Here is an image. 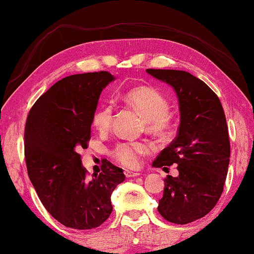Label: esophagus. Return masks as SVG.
<instances>
[{"label":"esophagus","mask_w":254,"mask_h":254,"mask_svg":"<svg viewBox=\"0 0 254 254\" xmlns=\"http://www.w3.org/2000/svg\"><path fill=\"white\" fill-rule=\"evenodd\" d=\"M124 175H126L127 178H132V177L140 176V173L139 172H133V171H128V170H126V171H124Z\"/></svg>","instance_id":"1"}]
</instances>
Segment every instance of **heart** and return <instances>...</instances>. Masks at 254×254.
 Here are the masks:
<instances>
[{
  "instance_id": "1",
  "label": "heart",
  "mask_w": 254,
  "mask_h": 254,
  "mask_svg": "<svg viewBox=\"0 0 254 254\" xmlns=\"http://www.w3.org/2000/svg\"><path fill=\"white\" fill-rule=\"evenodd\" d=\"M121 99L132 106L145 116L146 127L156 134L164 133L172 127L173 117L170 114V103L164 94L149 86H137L121 93ZM114 108L111 103L101 105L92 116V126L100 132L112 127ZM151 151L150 142L145 140H124L117 142L111 150L112 157L128 169L141 164L142 158Z\"/></svg>"
}]
</instances>
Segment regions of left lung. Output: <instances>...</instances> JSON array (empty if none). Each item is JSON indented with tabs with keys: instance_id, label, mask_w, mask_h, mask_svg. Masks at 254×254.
<instances>
[{
	"instance_id": "8db88e82",
	"label": "left lung",
	"mask_w": 254,
	"mask_h": 254,
	"mask_svg": "<svg viewBox=\"0 0 254 254\" xmlns=\"http://www.w3.org/2000/svg\"><path fill=\"white\" fill-rule=\"evenodd\" d=\"M176 90L180 124L177 137L153 162L155 168L178 164L179 176L164 179L157 210L165 220L186 225L213 209L224 191L230 142L224 108L203 81L185 70L146 69Z\"/></svg>"
}]
</instances>
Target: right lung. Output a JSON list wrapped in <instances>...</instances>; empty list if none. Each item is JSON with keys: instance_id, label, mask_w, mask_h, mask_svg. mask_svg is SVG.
Wrapping results in <instances>:
<instances>
[{"instance_id": "obj_1", "label": "right lung", "mask_w": 254, "mask_h": 254, "mask_svg": "<svg viewBox=\"0 0 254 254\" xmlns=\"http://www.w3.org/2000/svg\"><path fill=\"white\" fill-rule=\"evenodd\" d=\"M114 76L108 71L70 75L43 93L28 113L25 160L41 202L56 220L74 229H92L113 211L111 196L126 179L123 170L103 161L89 180L78 151L88 148L100 93Z\"/></svg>"}]
</instances>
